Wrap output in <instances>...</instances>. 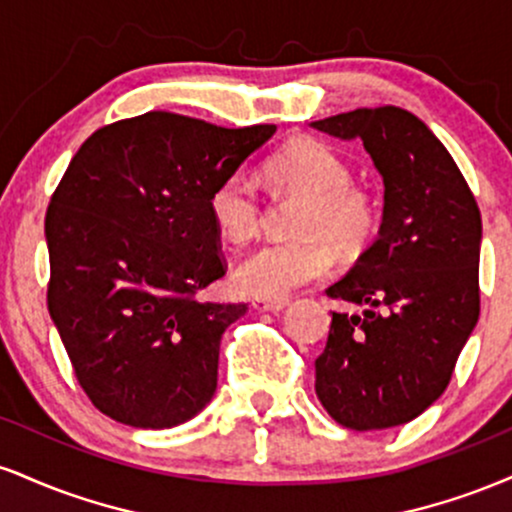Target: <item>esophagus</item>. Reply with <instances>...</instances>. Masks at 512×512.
Segmentation results:
<instances>
[{
	"label": "esophagus",
	"mask_w": 512,
	"mask_h": 512,
	"mask_svg": "<svg viewBox=\"0 0 512 512\" xmlns=\"http://www.w3.org/2000/svg\"><path fill=\"white\" fill-rule=\"evenodd\" d=\"M289 305L286 298H252V308L257 313H281Z\"/></svg>",
	"instance_id": "obj_1"
}]
</instances>
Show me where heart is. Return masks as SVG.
Segmentation results:
<instances>
[{
	"label": "heart",
	"mask_w": 512,
	"mask_h": 512,
	"mask_svg": "<svg viewBox=\"0 0 512 512\" xmlns=\"http://www.w3.org/2000/svg\"><path fill=\"white\" fill-rule=\"evenodd\" d=\"M267 185L279 195L301 199L293 219L296 240L267 243L250 252L236 269L240 291L255 298H286L330 272V243L339 252H356L378 226L373 197L356 185L351 163L315 137L291 139L262 163ZM209 219L228 243H245L257 233L262 202L245 175H226L207 197Z\"/></svg>",
	"instance_id": "heart-1"
}]
</instances>
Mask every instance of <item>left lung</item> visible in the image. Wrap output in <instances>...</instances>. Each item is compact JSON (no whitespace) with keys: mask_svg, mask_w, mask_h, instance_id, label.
Segmentation results:
<instances>
[{"mask_svg":"<svg viewBox=\"0 0 512 512\" xmlns=\"http://www.w3.org/2000/svg\"><path fill=\"white\" fill-rule=\"evenodd\" d=\"M313 127L361 139L385 182L378 238L327 289L363 313H332L315 392L354 431L407 424L443 395L479 320L477 199L448 149L409 110L358 108Z\"/></svg>","mask_w":512,"mask_h":512,"instance_id":"obj_1","label":"left lung"}]
</instances>
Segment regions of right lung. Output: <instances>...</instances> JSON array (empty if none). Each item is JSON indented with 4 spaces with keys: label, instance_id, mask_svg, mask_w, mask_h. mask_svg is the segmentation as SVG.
I'll return each mask as SVG.
<instances>
[{
    "label": "right lung",
    "instance_id": "right-lung-1",
    "mask_svg": "<svg viewBox=\"0 0 512 512\" xmlns=\"http://www.w3.org/2000/svg\"><path fill=\"white\" fill-rule=\"evenodd\" d=\"M276 132L154 110L91 134L45 214L48 310L93 407L170 428L216 392L221 334L245 303L199 301L226 274L211 187Z\"/></svg>",
    "mask_w": 512,
    "mask_h": 512
}]
</instances>
